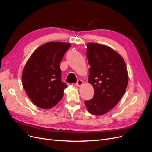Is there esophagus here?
<instances>
[{"label":"esophagus","instance_id":"esophagus-1","mask_svg":"<svg viewBox=\"0 0 152 152\" xmlns=\"http://www.w3.org/2000/svg\"><path fill=\"white\" fill-rule=\"evenodd\" d=\"M83 84V81L81 80H78L77 81V82L76 83V85L77 87H80Z\"/></svg>","mask_w":152,"mask_h":152}]
</instances>
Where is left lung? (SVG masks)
<instances>
[{"label": "left lung", "mask_w": 152, "mask_h": 152, "mask_svg": "<svg viewBox=\"0 0 152 152\" xmlns=\"http://www.w3.org/2000/svg\"><path fill=\"white\" fill-rule=\"evenodd\" d=\"M88 82L94 96L85 101L88 111L101 115L114 108L121 99L128 85V72L123 58L109 47L96 43L87 45Z\"/></svg>", "instance_id": "1"}]
</instances>
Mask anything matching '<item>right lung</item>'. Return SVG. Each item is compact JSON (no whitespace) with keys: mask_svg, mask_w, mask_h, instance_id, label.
I'll list each match as a JSON object with an SVG mask.
<instances>
[{"mask_svg":"<svg viewBox=\"0 0 152 152\" xmlns=\"http://www.w3.org/2000/svg\"><path fill=\"white\" fill-rule=\"evenodd\" d=\"M70 47L68 43H46L39 47L27 61L22 72V85L37 107L51 108L63 98L67 85L61 81L60 63Z\"/></svg>","mask_w":152,"mask_h":152,"instance_id":"obj_1","label":"right lung"}]
</instances>
